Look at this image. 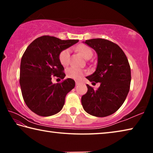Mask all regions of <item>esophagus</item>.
<instances>
[{
	"mask_svg": "<svg viewBox=\"0 0 153 153\" xmlns=\"http://www.w3.org/2000/svg\"><path fill=\"white\" fill-rule=\"evenodd\" d=\"M79 84V82H76V86H78Z\"/></svg>",
	"mask_w": 153,
	"mask_h": 153,
	"instance_id": "34e87169",
	"label": "esophagus"
}]
</instances>
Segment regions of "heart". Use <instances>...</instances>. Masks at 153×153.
<instances>
[{
    "instance_id": "heart-1",
    "label": "heart",
    "mask_w": 153,
    "mask_h": 153,
    "mask_svg": "<svg viewBox=\"0 0 153 153\" xmlns=\"http://www.w3.org/2000/svg\"><path fill=\"white\" fill-rule=\"evenodd\" d=\"M76 49L85 59H88L92 57L93 53L92 49L89 46L85 45H81L77 46ZM59 59L62 65L64 67L68 65L70 61V50L69 48H66L62 51L59 54ZM67 76L71 79L79 80L84 75V71L82 69L76 68V67H70L67 70Z\"/></svg>"
}]
</instances>
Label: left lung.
Instances as JSON below:
<instances>
[{
    "instance_id": "8db88e82",
    "label": "left lung",
    "mask_w": 153,
    "mask_h": 153,
    "mask_svg": "<svg viewBox=\"0 0 153 153\" xmlns=\"http://www.w3.org/2000/svg\"><path fill=\"white\" fill-rule=\"evenodd\" d=\"M98 55L94 73L86 77L90 82H100L98 90L86 84L88 91L82 96L85 111L103 117L115 113L125 101L131 82V69L128 58L117 44L102 38L86 40ZM93 82V83H94Z\"/></svg>"
}]
</instances>
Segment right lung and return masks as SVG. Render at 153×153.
Returning <instances> with one entry per match:
<instances>
[{
    "label": "right lung",
    "mask_w": 153,
    "mask_h": 153,
    "mask_svg": "<svg viewBox=\"0 0 153 153\" xmlns=\"http://www.w3.org/2000/svg\"><path fill=\"white\" fill-rule=\"evenodd\" d=\"M78 41L42 36L27 46L21 61L19 84L23 98L32 112L48 117L62 109L67 94L76 84L74 79H64L65 74L59 56ZM53 76L63 81L53 84Z\"/></svg>",
    "instance_id": "add662e5"
}]
</instances>
